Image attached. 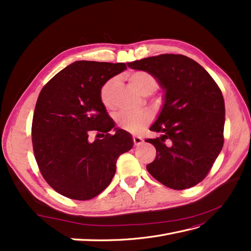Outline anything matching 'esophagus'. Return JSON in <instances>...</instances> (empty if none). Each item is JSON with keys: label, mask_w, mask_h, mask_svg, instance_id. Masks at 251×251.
Returning <instances> with one entry per match:
<instances>
[{"label": "esophagus", "mask_w": 251, "mask_h": 251, "mask_svg": "<svg viewBox=\"0 0 251 251\" xmlns=\"http://www.w3.org/2000/svg\"><path fill=\"white\" fill-rule=\"evenodd\" d=\"M132 140H134L135 146H140L141 143L143 142V139H142L141 137H139V136H135L134 138H132Z\"/></svg>", "instance_id": "34e87169"}]
</instances>
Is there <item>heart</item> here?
Returning a JSON list of instances; mask_svg holds the SVG:
<instances>
[{"label": "heart", "mask_w": 251, "mask_h": 251, "mask_svg": "<svg viewBox=\"0 0 251 251\" xmlns=\"http://www.w3.org/2000/svg\"><path fill=\"white\" fill-rule=\"evenodd\" d=\"M128 81L134 88L142 95H150L155 92L158 87L157 78L153 74L147 71H135L128 75ZM115 86V79L110 78L104 82L100 88L99 98L101 103L104 108L110 109L113 106V100H112V94ZM114 120L120 128L127 130L129 132H138L143 127L147 126L152 120V115L148 111L140 112H128L120 111L114 115Z\"/></svg>", "instance_id": "heart-1"}]
</instances>
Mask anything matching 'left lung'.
<instances>
[{"label":"left lung","mask_w":251,"mask_h":251,"mask_svg":"<svg viewBox=\"0 0 251 251\" xmlns=\"http://www.w3.org/2000/svg\"><path fill=\"white\" fill-rule=\"evenodd\" d=\"M153 74L165 90V101L147 139L156 149L148 172L162 184L184 190L200 183L222 150L226 108L221 89L191 58L162 54L127 63Z\"/></svg>","instance_id":"left-lung-1"}]
</instances>
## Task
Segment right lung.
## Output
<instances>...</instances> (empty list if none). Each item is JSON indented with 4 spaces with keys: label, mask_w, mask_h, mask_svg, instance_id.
<instances>
[{
    "label": "right lung",
    "mask_w": 251,
    "mask_h": 251,
    "mask_svg": "<svg viewBox=\"0 0 251 251\" xmlns=\"http://www.w3.org/2000/svg\"><path fill=\"white\" fill-rule=\"evenodd\" d=\"M126 69L123 62L75 61L42 88L32 120L34 157L45 181L71 200L87 201L108 186L121 154L134 146L99 98L103 83ZM92 131L103 137L88 140Z\"/></svg>",
    "instance_id": "add662e5"
}]
</instances>
